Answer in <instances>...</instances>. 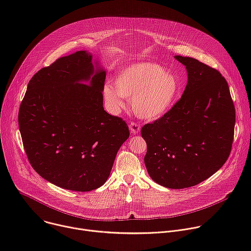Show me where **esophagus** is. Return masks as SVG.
<instances>
[{
	"instance_id": "1",
	"label": "esophagus",
	"mask_w": 251,
	"mask_h": 251,
	"mask_svg": "<svg viewBox=\"0 0 251 251\" xmlns=\"http://www.w3.org/2000/svg\"><path fill=\"white\" fill-rule=\"evenodd\" d=\"M129 128H130L132 134L136 135V134L139 133V131H140V129H141V126H140V124H138V123H131Z\"/></svg>"
}]
</instances>
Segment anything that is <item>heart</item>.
<instances>
[{
  "mask_svg": "<svg viewBox=\"0 0 251 251\" xmlns=\"http://www.w3.org/2000/svg\"><path fill=\"white\" fill-rule=\"evenodd\" d=\"M114 85L104 87L105 99L113 108L123 106V99L132 100L135 114L145 120H155L173 106L180 83L175 75L151 62H139L123 69Z\"/></svg>",
  "mask_w": 251,
  "mask_h": 251,
  "instance_id": "obj_1",
  "label": "heart"
}]
</instances>
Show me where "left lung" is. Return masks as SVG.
I'll use <instances>...</instances> for the list:
<instances>
[{
	"label": "left lung",
	"mask_w": 251,
	"mask_h": 251,
	"mask_svg": "<svg viewBox=\"0 0 251 251\" xmlns=\"http://www.w3.org/2000/svg\"><path fill=\"white\" fill-rule=\"evenodd\" d=\"M188 73L182 97L161 118L145 124L144 162L157 184L185 189L203 182L226 162L235 109L226 78L196 58L176 55Z\"/></svg>",
	"instance_id": "8db88e82"
}]
</instances>
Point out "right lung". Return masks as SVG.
<instances>
[{
    "label": "right lung",
    "mask_w": 251,
    "mask_h": 251,
    "mask_svg": "<svg viewBox=\"0 0 251 251\" xmlns=\"http://www.w3.org/2000/svg\"><path fill=\"white\" fill-rule=\"evenodd\" d=\"M106 73L84 50L56 59L29 80L19 110L33 170L62 189L88 192L108 178L129 138L126 122L103 108Z\"/></svg>",
    "instance_id": "add662e5"
}]
</instances>
